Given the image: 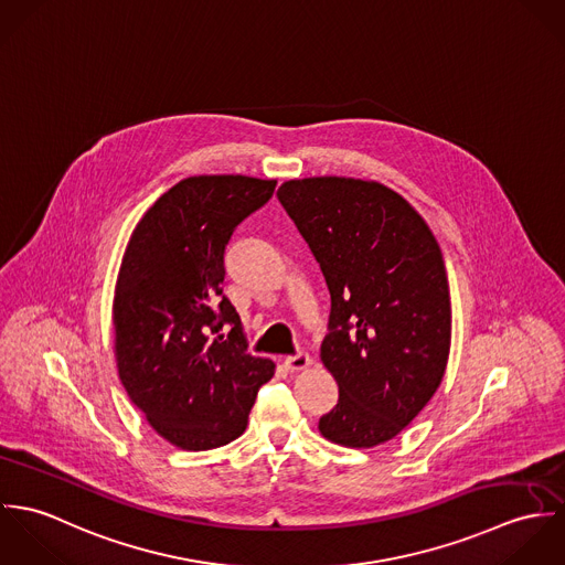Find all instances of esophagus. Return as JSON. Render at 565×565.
Instances as JSON below:
<instances>
[{"label":"esophagus","instance_id":"esophagus-1","mask_svg":"<svg viewBox=\"0 0 565 565\" xmlns=\"http://www.w3.org/2000/svg\"><path fill=\"white\" fill-rule=\"evenodd\" d=\"M285 367L291 372H302V370L311 367V356L307 352H296L285 359Z\"/></svg>","mask_w":565,"mask_h":565}]
</instances>
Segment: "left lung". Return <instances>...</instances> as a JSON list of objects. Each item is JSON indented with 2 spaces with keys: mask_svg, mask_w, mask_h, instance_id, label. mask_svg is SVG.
I'll return each mask as SVG.
<instances>
[{
  "mask_svg": "<svg viewBox=\"0 0 565 565\" xmlns=\"http://www.w3.org/2000/svg\"><path fill=\"white\" fill-rule=\"evenodd\" d=\"M276 195L330 291L320 356L339 403L320 433L348 448L385 444L446 374L452 309L439 243L401 193L374 180H287Z\"/></svg>",
  "mask_w": 565,
  "mask_h": 565,
  "instance_id": "8db88e82",
  "label": "left lung"
}]
</instances>
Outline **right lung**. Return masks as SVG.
<instances>
[{"instance_id": "obj_1", "label": "right lung", "mask_w": 565, "mask_h": 565, "mask_svg": "<svg viewBox=\"0 0 565 565\" xmlns=\"http://www.w3.org/2000/svg\"><path fill=\"white\" fill-rule=\"evenodd\" d=\"M276 180L191 175L148 209L126 245L113 298L119 381L150 426L182 450L237 439L274 361L245 350L239 313L222 296L224 249ZM232 326L230 339L218 332ZM217 333V338L212 334Z\"/></svg>"}]
</instances>
